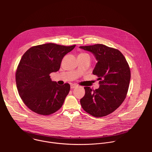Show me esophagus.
<instances>
[{
    "mask_svg": "<svg viewBox=\"0 0 152 152\" xmlns=\"http://www.w3.org/2000/svg\"><path fill=\"white\" fill-rule=\"evenodd\" d=\"M77 86V85H76V84H71V85H70V88H71L72 89H73V88H76Z\"/></svg>",
    "mask_w": 152,
    "mask_h": 152,
    "instance_id": "1",
    "label": "esophagus"
}]
</instances>
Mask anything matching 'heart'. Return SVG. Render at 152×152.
I'll return each instance as SVG.
<instances>
[{"label": "heart", "mask_w": 152, "mask_h": 152, "mask_svg": "<svg viewBox=\"0 0 152 152\" xmlns=\"http://www.w3.org/2000/svg\"><path fill=\"white\" fill-rule=\"evenodd\" d=\"M79 55H88V54H86V53H80V54H79Z\"/></svg>", "instance_id": "1"}]
</instances>
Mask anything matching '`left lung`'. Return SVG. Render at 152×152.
<instances>
[{
    "mask_svg": "<svg viewBox=\"0 0 152 152\" xmlns=\"http://www.w3.org/2000/svg\"><path fill=\"white\" fill-rule=\"evenodd\" d=\"M91 52L97 62L93 71L99 81V88L84 87L85 94L80 100L83 110L95 117L113 113L124 100L128 91L131 70L126 58L117 49L97 44L80 46Z\"/></svg>",
    "mask_w": 152,
    "mask_h": 152,
    "instance_id": "obj_1",
    "label": "left lung"
}]
</instances>
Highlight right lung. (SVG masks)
Here are the masks:
<instances>
[{"mask_svg": "<svg viewBox=\"0 0 152 152\" xmlns=\"http://www.w3.org/2000/svg\"><path fill=\"white\" fill-rule=\"evenodd\" d=\"M75 46L46 43L31 48L21 57L15 73L17 88L21 99L33 112L48 115L62 106L70 85H59L49 75L59 70L64 56Z\"/></svg>", "mask_w": 152, "mask_h": 152, "instance_id": "1", "label": "right lung"}]
</instances>
